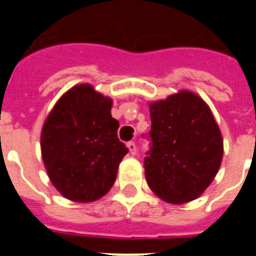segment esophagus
<instances>
[{"mask_svg": "<svg viewBox=\"0 0 256 256\" xmlns=\"http://www.w3.org/2000/svg\"><path fill=\"white\" fill-rule=\"evenodd\" d=\"M128 152H130L132 156H134V154H136V144H134V142H128Z\"/></svg>", "mask_w": 256, "mask_h": 256, "instance_id": "obj_1", "label": "esophagus"}]
</instances>
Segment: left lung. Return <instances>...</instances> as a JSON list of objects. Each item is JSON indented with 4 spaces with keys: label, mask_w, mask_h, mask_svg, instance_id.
I'll return each mask as SVG.
<instances>
[{
    "label": "left lung",
    "mask_w": 256,
    "mask_h": 256,
    "mask_svg": "<svg viewBox=\"0 0 256 256\" xmlns=\"http://www.w3.org/2000/svg\"><path fill=\"white\" fill-rule=\"evenodd\" d=\"M152 148L144 175L156 196L171 204L199 198L223 158L222 132L208 104L188 90L150 102Z\"/></svg>",
    "instance_id": "obj_1"
}]
</instances>
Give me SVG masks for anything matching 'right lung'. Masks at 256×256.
<instances>
[{
    "instance_id": "obj_1",
    "label": "right lung",
    "mask_w": 256,
    "mask_h": 256,
    "mask_svg": "<svg viewBox=\"0 0 256 256\" xmlns=\"http://www.w3.org/2000/svg\"><path fill=\"white\" fill-rule=\"evenodd\" d=\"M112 100L80 84L57 100L41 132V152L50 182L66 199L94 202L116 182L128 148L116 136Z\"/></svg>"
}]
</instances>
